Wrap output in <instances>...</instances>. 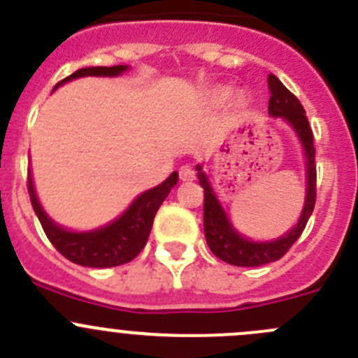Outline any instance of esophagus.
I'll use <instances>...</instances> for the list:
<instances>
[{
    "label": "esophagus",
    "instance_id": "34e87169",
    "mask_svg": "<svg viewBox=\"0 0 358 358\" xmlns=\"http://www.w3.org/2000/svg\"><path fill=\"white\" fill-rule=\"evenodd\" d=\"M178 175H180V180H182V182H192V180L196 178V173H194V169L190 168V166H182L178 171Z\"/></svg>",
    "mask_w": 358,
    "mask_h": 358
}]
</instances>
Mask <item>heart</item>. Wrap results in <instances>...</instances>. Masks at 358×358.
Segmentation results:
<instances>
[{
	"label": "heart",
	"mask_w": 358,
	"mask_h": 358,
	"mask_svg": "<svg viewBox=\"0 0 358 358\" xmlns=\"http://www.w3.org/2000/svg\"><path fill=\"white\" fill-rule=\"evenodd\" d=\"M229 94H231V92H229L227 89H220V91L217 92L218 99H225V98H229Z\"/></svg>",
	"instance_id": "b5f03b06"
}]
</instances>
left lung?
<instances>
[{"label": "left lung", "mask_w": 358, "mask_h": 358, "mask_svg": "<svg viewBox=\"0 0 358 358\" xmlns=\"http://www.w3.org/2000/svg\"><path fill=\"white\" fill-rule=\"evenodd\" d=\"M267 85H269V91H271L269 108L267 110L273 117H282L294 127L304 147V154H306V201H304L303 213H301L296 227L287 232L285 236H282V238L275 239V241L257 243L243 238L232 227L224 208L220 206L217 196L213 194V189H211L206 175L201 171V166H197L199 185L204 189V236H206L208 246H210L215 257L239 267L264 266V264L282 259L289 252L290 246L303 234L304 227H306L308 220H310L311 213L315 210V203H317V164H315L313 131H311L310 122H308L306 112H304L299 99L280 82L278 76L271 73L267 76Z\"/></svg>", "instance_id": "left-lung-1"}]
</instances>
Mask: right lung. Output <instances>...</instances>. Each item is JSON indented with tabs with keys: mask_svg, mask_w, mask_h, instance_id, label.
Listing matches in <instances>:
<instances>
[{
	"mask_svg": "<svg viewBox=\"0 0 358 358\" xmlns=\"http://www.w3.org/2000/svg\"><path fill=\"white\" fill-rule=\"evenodd\" d=\"M126 69L127 66L122 64L110 66V68L106 66L82 68L76 69L73 75L66 76L55 87L62 85L69 80L80 78V76H117ZM176 183H178V173L173 171L161 185L138 196L134 203L124 211L122 217L117 218L115 222L98 229V231L71 232L55 225L47 217L41 204L38 203L31 173H27V192H29L31 204H33L34 213L47 234L48 241L66 259L85 267H115L131 262L147 245L155 213Z\"/></svg>",
	"mask_w": 358,
	"mask_h": 358,
	"instance_id": "right-lung-1",
	"label": "right lung"
}]
</instances>
